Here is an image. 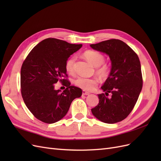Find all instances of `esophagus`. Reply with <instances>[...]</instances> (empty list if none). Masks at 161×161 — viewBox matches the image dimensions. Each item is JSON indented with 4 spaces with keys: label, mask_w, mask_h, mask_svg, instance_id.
I'll list each match as a JSON object with an SVG mask.
<instances>
[{
    "label": "esophagus",
    "mask_w": 161,
    "mask_h": 161,
    "mask_svg": "<svg viewBox=\"0 0 161 161\" xmlns=\"http://www.w3.org/2000/svg\"><path fill=\"white\" fill-rule=\"evenodd\" d=\"M90 94V92H87V91H82V95H89Z\"/></svg>",
    "instance_id": "esophagus-1"
}]
</instances>
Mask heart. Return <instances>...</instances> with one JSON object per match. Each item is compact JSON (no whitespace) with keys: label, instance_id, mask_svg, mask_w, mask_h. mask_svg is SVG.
<instances>
[{"label":"heart","instance_id":"1","mask_svg":"<svg viewBox=\"0 0 161 161\" xmlns=\"http://www.w3.org/2000/svg\"><path fill=\"white\" fill-rule=\"evenodd\" d=\"M83 56L92 66L96 67V73L99 76L103 79L109 75V68L107 64H103L105 56L101 53L94 50H87L83 53ZM75 60L76 57L72 56L66 62L65 69L69 74L74 73ZM74 84L85 91H92L98 84V80L94 78L78 76L75 79Z\"/></svg>","mask_w":161,"mask_h":161}]
</instances>
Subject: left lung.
Returning a JSON list of instances; mask_svg holds the SVG:
<instances>
[{
	"label": "left lung",
	"instance_id": "left-lung-1",
	"mask_svg": "<svg viewBox=\"0 0 161 161\" xmlns=\"http://www.w3.org/2000/svg\"><path fill=\"white\" fill-rule=\"evenodd\" d=\"M92 49L108 54L111 60L109 75L98 95L99 102L91 109L97 119L115 124L128 117L142 88V76L138 55L124 42L115 39L91 44ZM110 94L109 97L107 96Z\"/></svg>",
	"mask_w": 161,
	"mask_h": 161
}]
</instances>
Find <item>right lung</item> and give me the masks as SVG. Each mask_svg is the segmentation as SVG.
<instances>
[{
    "label": "right lung",
    "instance_id": "add662e5",
    "mask_svg": "<svg viewBox=\"0 0 161 161\" xmlns=\"http://www.w3.org/2000/svg\"><path fill=\"white\" fill-rule=\"evenodd\" d=\"M82 44H72L47 38L34 47L21 70V91L24 103L37 119L53 124L62 119L72 101L82 95V90L71 86L67 79L66 62ZM60 81L67 86L62 92L54 89Z\"/></svg>",
    "mask_w": 161,
    "mask_h": 161
}]
</instances>
